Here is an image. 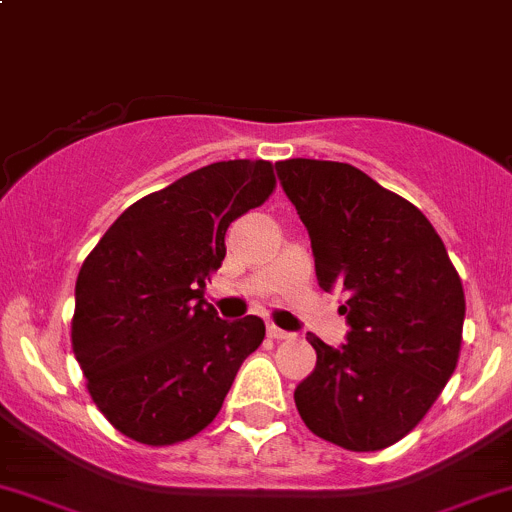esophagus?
Returning <instances> with one entry per match:
<instances>
[{"mask_svg": "<svg viewBox=\"0 0 512 512\" xmlns=\"http://www.w3.org/2000/svg\"><path fill=\"white\" fill-rule=\"evenodd\" d=\"M267 335H270L272 340H287V337H290V332L282 330V327H277V325H267Z\"/></svg>", "mask_w": 512, "mask_h": 512, "instance_id": "1", "label": "esophagus"}]
</instances>
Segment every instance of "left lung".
<instances>
[{"label": "left lung", "mask_w": 512, "mask_h": 512, "mask_svg": "<svg viewBox=\"0 0 512 512\" xmlns=\"http://www.w3.org/2000/svg\"><path fill=\"white\" fill-rule=\"evenodd\" d=\"M307 227L317 282L347 295L350 332L330 347L307 335L317 365L295 390L307 428L355 453L398 443L455 372L465 292L428 217L345 162H275Z\"/></svg>", "instance_id": "obj_1"}]
</instances>
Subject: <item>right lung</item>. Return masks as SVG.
<instances>
[{"mask_svg": "<svg viewBox=\"0 0 512 512\" xmlns=\"http://www.w3.org/2000/svg\"><path fill=\"white\" fill-rule=\"evenodd\" d=\"M272 190L265 160L200 167L127 207L84 260L72 347L94 405L127 438L172 445L205 430L265 340L257 315L217 317L205 285L230 222Z\"/></svg>", "mask_w": 512, "mask_h": 512, "instance_id": "add662e5", "label": "right lung"}]
</instances>
